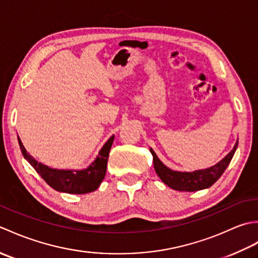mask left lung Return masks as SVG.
<instances>
[{
	"label": "left lung",
	"mask_w": 258,
	"mask_h": 258,
	"mask_svg": "<svg viewBox=\"0 0 258 258\" xmlns=\"http://www.w3.org/2000/svg\"><path fill=\"white\" fill-rule=\"evenodd\" d=\"M237 145L238 141H236L233 150L223 160L216 163L215 165L194 172L173 171V169L167 167L165 164H163V162L157 157L153 149H150V151L153 155V163H154L155 172L164 184H166L168 187L175 190L196 191L211 187L222 176V174L228 166V164L231 163L235 154V151L237 149Z\"/></svg>",
	"instance_id": "8db88e82"
}]
</instances>
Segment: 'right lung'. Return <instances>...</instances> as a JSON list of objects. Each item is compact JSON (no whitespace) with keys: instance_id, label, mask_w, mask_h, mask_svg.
Here are the masks:
<instances>
[{"instance_id":"obj_1","label":"right lung","mask_w":258,"mask_h":258,"mask_svg":"<svg viewBox=\"0 0 258 258\" xmlns=\"http://www.w3.org/2000/svg\"><path fill=\"white\" fill-rule=\"evenodd\" d=\"M18 140L21 152L25 160L52 188L68 194H86L96 190L105 177L107 158L114 141V135L103 145L94 162L90 164V166L84 169H74V171L73 169L51 168L44 164L38 163L34 157L27 153L20 138H18Z\"/></svg>"}]
</instances>
